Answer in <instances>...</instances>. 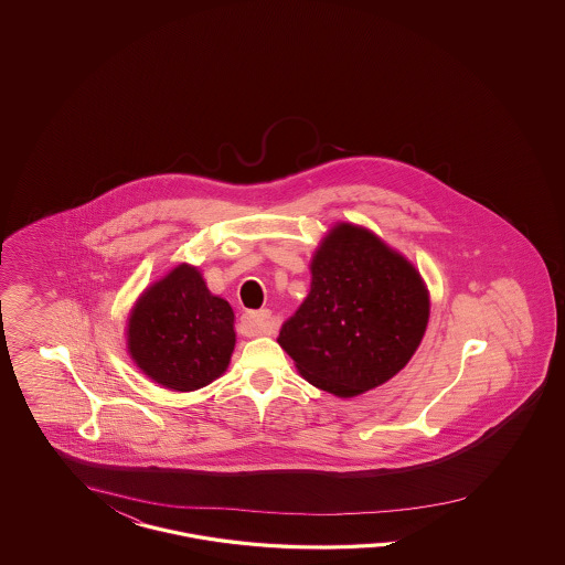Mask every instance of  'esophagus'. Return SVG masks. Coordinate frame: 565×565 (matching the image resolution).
Returning a JSON list of instances; mask_svg holds the SVG:
<instances>
[{"mask_svg":"<svg viewBox=\"0 0 565 565\" xmlns=\"http://www.w3.org/2000/svg\"><path fill=\"white\" fill-rule=\"evenodd\" d=\"M242 326L246 327L250 333H269L274 326L271 310H253L242 315Z\"/></svg>","mask_w":565,"mask_h":565,"instance_id":"esophagus-1","label":"esophagus"}]
</instances>
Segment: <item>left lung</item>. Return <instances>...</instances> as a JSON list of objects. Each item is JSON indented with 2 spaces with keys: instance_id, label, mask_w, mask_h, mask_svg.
I'll list each match as a JSON object with an SVG mask.
<instances>
[{
  "instance_id": "left-lung-1",
  "label": "left lung",
  "mask_w": 565,
  "mask_h": 565,
  "mask_svg": "<svg viewBox=\"0 0 565 565\" xmlns=\"http://www.w3.org/2000/svg\"><path fill=\"white\" fill-rule=\"evenodd\" d=\"M307 300L279 329V345L310 385L369 392L402 371L425 335L420 275L371 232L342 223L312 258Z\"/></svg>"
}]
</instances>
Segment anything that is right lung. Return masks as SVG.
Segmentation results:
<instances>
[{
    "instance_id": "add662e5",
    "label": "right lung",
    "mask_w": 565,
    "mask_h": 565,
    "mask_svg": "<svg viewBox=\"0 0 565 565\" xmlns=\"http://www.w3.org/2000/svg\"><path fill=\"white\" fill-rule=\"evenodd\" d=\"M234 310L206 290L189 265L175 267L142 294L128 323L138 366L175 392H194L222 375L234 352Z\"/></svg>"
}]
</instances>
